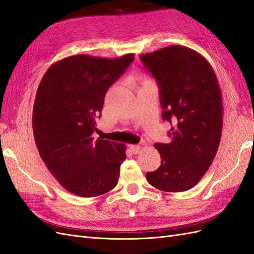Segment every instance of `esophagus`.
<instances>
[{"mask_svg": "<svg viewBox=\"0 0 254 254\" xmlns=\"http://www.w3.org/2000/svg\"><path fill=\"white\" fill-rule=\"evenodd\" d=\"M130 149L134 153V155H137L141 150V146L140 145H130Z\"/></svg>", "mask_w": 254, "mask_h": 254, "instance_id": "1", "label": "esophagus"}]
</instances>
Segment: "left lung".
Returning a JSON list of instances; mask_svg holds the SVG:
<instances>
[{
    "instance_id": "8db88e82",
    "label": "left lung",
    "mask_w": 254,
    "mask_h": 254,
    "mask_svg": "<svg viewBox=\"0 0 254 254\" xmlns=\"http://www.w3.org/2000/svg\"><path fill=\"white\" fill-rule=\"evenodd\" d=\"M140 59L156 79L162 118L172 125L170 143H157L161 165L146 179L161 190L195 187L216 156L222 128L219 84L211 64L197 52L171 45Z\"/></svg>"
}]
</instances>
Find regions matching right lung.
Here are the masks:
<instances>
[{
  "label": "right lung",
  "mask_w": 254,
  "mask_h": 254,
  "mask_svg": "<svg viewBox=\"0 0 254 254\" xmlns=\"http://www.w3.org/2000/svg\"><path fill=\"white\" fill-rule=\"evenodd\" d=\"M134 60L76 55L53 64L35 99L33 128L38 150L52 175L80 197L103 195L119 182L125 145L93 137L104 99Z\"/></svg>",
  "instance_id": "right-lung-1"
}]
</instances>
